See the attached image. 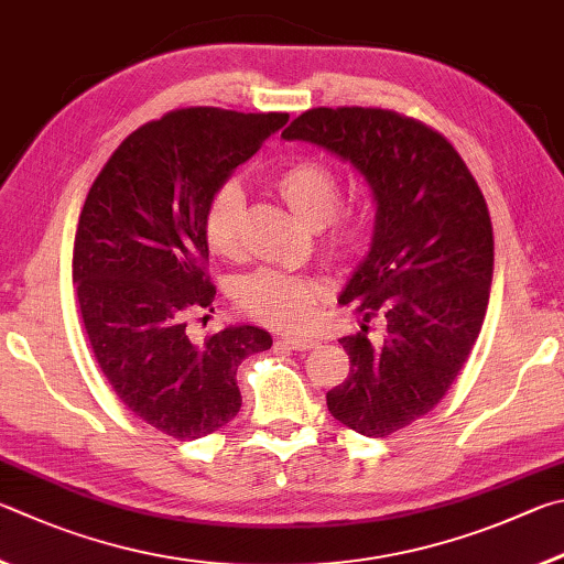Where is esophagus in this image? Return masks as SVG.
I'll use <instances>...</instances> for the list:
<instances>
[{"label":"esophagus","mask_w":564,"mask_h":564,"mask_svg":"<svg viewBox=\"0 0 564 564\" xmlns=\"http://www.w3.org/2000/svg\"><path fill=\"white\" fill-rule=\"evenodd\" d=\"M282 344H284V347L294 349V351H310V349L317 347V341L307 339V337H282Z\"/></svg>","instance_id":"obj_1"}]
</instances>
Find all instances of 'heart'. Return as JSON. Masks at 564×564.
<instances>
[{
    "mask_svg": "<svg viewBox=\"0 0 564 564\" xmlns=\"http://www.w3.org/2000/svg\"><path fill=\"white\" fill-rule=\"evenodd\" d=\"M274 191L312 227L324 230V250L334 260H351L371 240L373 213L369 205L339 207L341 181L332 165L317 158H297L272 173ZM245 193L237 181H225L213 191L205 207L203 232L210 252L237 257L242 250ZM324 288L304 274L282 270H257L235 288V304L247 317L267 327L304 329L312 319Z\"/></svg>",
    "mask_w": 564,
    "mask_h": 564,
    "instance_id": "heart-1",
    "label": "heart"
}]
</instances>
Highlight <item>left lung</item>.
<instances>
[{"instance_id": "obj_1", "label": "left lung", "mask_w": 564, "mask_h": 564, "mask_svg": "<svg viewBox=\"0 0 564 564\" xmlns=\"http://www.w3.org/2000/svg\"><path fill=\"white\" fill-rule=\"evenodd\" d=\"M367 177L377 225L339 304L364 319L339 339L349 377L327 393L332 416L387 438L446 397L486 319L492 225L476 177L446 135L389 108H310L284 128ZM384 339H368V322Z\"/></svg>"}]
</instances>
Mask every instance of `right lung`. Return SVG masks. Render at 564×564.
<instances>
[{"label":"right lung","mask_w":564,"mask_h":564,"mask_svg":"<svg viewBox=\"0 0 564 564\" xmlns=\"http://www.w3.org/2000/svg\"><path fill=\"white\" fill-rule=\"evenodd\" d=\"M288 118L177 108L128 135L86 195L74 282L88 341L123 406L171 438L195 441L230 423L242 406L237 367L272 347L250 324L203 344L185 327L215 300L207 200Z\"/></svg>","instance_id":"obj_1"}]
</instances>
